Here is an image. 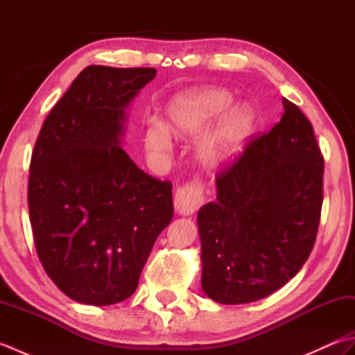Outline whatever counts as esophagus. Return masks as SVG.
<instances>
[{"label": "esophagus", "instance_id": "esophagus-1", "mask_svg": "<svg viewBox=\"0 0 355 355\" xmlns=\"http://www.w3.org/2000/svg\"><path fill=\"white\" fill-rule=\"evenodd\" d=\"M202 202H205V191L198 180L180 187L173 195V207L178 215H192Z\"/></svg>", "mask_w": 355, "mask_h": 355}]
</instances>
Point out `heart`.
Segmentation results:
<instances>
[{
	"label": "heart",
	"mask_w": 355,
	"mask_h": 355,
	"mask_svg": "<svg viewBox=\"0 0 355 355\" xmlns=\"http://www.w3.org/2000/svg\"><path fill=\"white\" fill-rule=\"evenodd\" d=\"M233 96L223 88H197L178 94L166 107V125L153 119L148 123L143 141L150 153L163 154L172 148V136L191 139L202 134L218 119L221 122L201 143L200 158L209 166L236 157L247 145L256 126V112L252 105L232 107Z\"/></svg>",
	"instance_id": "obj_1"
}]
</instances>
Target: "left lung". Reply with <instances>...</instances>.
<instances>
[{
    "instance_id": "8db88e82",
    "label": "left lung",
    "mask_w": 355,
    "mask_h": 355,
    "mask_svg": "<svg viewBox=\"0 0 355 355\" xmlns=\"http://www.w3.org/2000/svg\"><path fill=\"white\" fill-rule=\"evenodd\" d=\"M271 131L248 141L198 210L201 286L218 304L270 296L310 256L323 201V157L310 120L282 99Z\"/></svg>"
}]
</instances>
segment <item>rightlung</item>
<instances>
[{
    "instance_id": "1",
    "label": "right lung",
    "mask_w": 355,
    "mask_h": 355,
    "mask_svg": "<svg viewBox=\"0 0 355 355\" xmlns=\"http://www.w3.org/2000/svg\"><path fill=\"white\" fill-rule=\"evenodd\" d=\"M155 69L89 65L45 119L28 177V214L53 282L85 305L128 299L172 215V184L120 146L126 110Z\"/></svg>"
}]
</instances>
